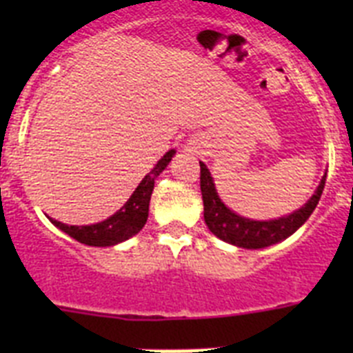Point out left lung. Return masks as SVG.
<instances>
[{
  "label": "left lung",
  "instance_id": "left-lung-1",
  "mask_svg": "<svg viewBox=\"0 0 353 353\" xmlns=\"http://www.w3.org/2000/svg\"><path fill=\"white\" fill-rule=\"evenodd\" d=\"M199 168H201L199 185H201V198H203V217L208 230L217 239L244 249L269 248V245L277 244V242L288 239L292 233L297 232L299 228L310 219V215L316 208L327 179L325 173L314 194L310 198V201L302 208L293 212V214L272 221H254L230 210L221 201L219 194L215 191L214 180H212L208 168L205 166L203 162H199Z\"/></svg>",
  "mask_w": 353,
  "mask_h": 353
}]
</instances>
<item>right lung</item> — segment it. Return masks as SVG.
I'll return each mask as SVG.
<instances>
[{"mask_svg": "<svg viewBox=\"0 0 353 353\" xmlns=\"http://www.w3.org/2000/svg\"><path fill=\"white\" fill-rule=\"evenodd\" d=\"M173 155L174 150L166 152L164 157L152 168V171L136 187V191L127 199V203L117 214H113L111 217L102 221V223L90 224V226H68V224L51 219V217H49V221L56 228H60L61 232L67 233L68 236L76 239L77 242L93 245V248H108V245H117L120 242H123V240H129L130 236L141 232L143 226L146 224V219H148V205L150 198H152V191H154L155 179H157L162 171L166 170V166L170 164Z\"/></svg>", "mask_w": 353, "mask_h": 353, "instance_id": "right-lung-1", "label": "right lung"}]
</instances>
